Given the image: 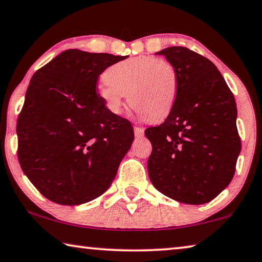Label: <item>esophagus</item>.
Returning a JSON list of instances; mask_svg holds the SVG:
<instances>
[{"mask_svg": "<svg viewBox=\"0 0 262 262\" xmlns=\"http://www.w3.org/2000/svg\"><path fill=\"white\" fill-rule=\"evenodd\" d=\"M134 134H135L136 138H141V136H143V134H144V129L142 127L135 126L134 127Z\"/></svg>", "mask_w": 262, "mask_h": 262, "instance_id": "1", "label": "esophagus"}]
</instances>
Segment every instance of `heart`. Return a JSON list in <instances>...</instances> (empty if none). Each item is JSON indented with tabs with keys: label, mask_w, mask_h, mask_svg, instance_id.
Instances as JSON below:
<instances>
[{
	"label": "heart",
	"mask_w": 262,
	"mask_h": 262,
	"mask_svg": "<svg viewBox=\"0 0 262 262\" xmlns=\"http://www.w3.org/2000/svg\"><path fill=\"white\" fill-rule=\"evenodd\" d=\"M99 94L107 108L120 114L126 103L150 122H159L171 113L178 95V73L165 59L140 56L110 66Z\"/></svg>",
	"instance_id": "heart-1"
}]
</instances>
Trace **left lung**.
I'll list each match as a JSON object with an SVG mask.
<instances>
[{"label":"left lung","mask_w":262,"mask_h":262,"mask_svg":"<svg viewBox=\"0 0 262 262\" xmlns=\"http://www.w3.org/2000/svg\"><path fill=\"white\" fill-rule=\"evenodd\" d=\"M156 53L175 66L180 86L165 121L144 132L152 146L149 178L169 198L205 204L231 183L242 150L233 93L212 61L192 50Z\"/></svg>","instance_id":"obj_1"}]
</instances>
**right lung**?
Here are the masks:
<instances>
[{
  "label": "right lung",
  "instance_id": "1",
  "mask_svg": "<svg viewBox=\"0 0 262 262\" xmlns=\"http://www.w3.org/2000/svg\"><path fill=\"white\" fill-rule=\"evenodd\" d=\"M128 56L61 52L32 76L17 120L18 162L35 188L60 205L102 194L134 130L97 92L100 74Z\"/></svg>",
  "mask_w": 262,
  "mask_h": 262
}]
</instances>
